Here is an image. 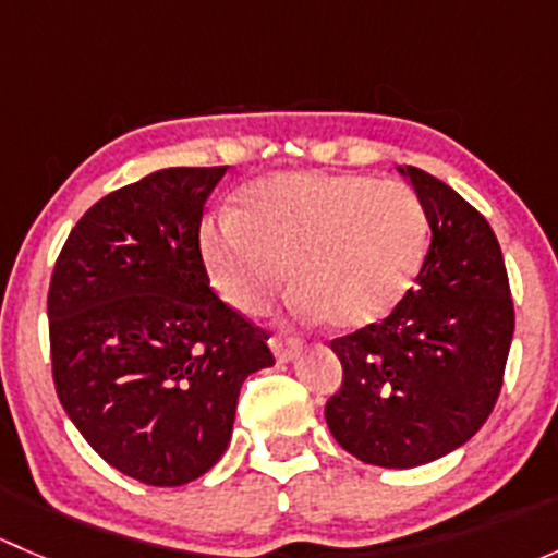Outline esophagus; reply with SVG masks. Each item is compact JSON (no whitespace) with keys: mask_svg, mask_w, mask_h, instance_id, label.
<instances>
[{"mask_svg":"<svg viewBox=\"0 0 558 558\" xmlns=\"http://www.w3.org/2000/svg\"><path fill=\"white\" fill-rule=\"evenodd\" d=\"M269 348H272V353L278 362H294L302 351L300 342L291 340V337H280V335H275L272 340H269Z\"/></svg>","mask_w":558,"mask_h":558,"instance_id":"34e87169","label":"esophagus"}]
</instances>
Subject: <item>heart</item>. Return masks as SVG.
Masks as SVG:
<instances>
[{"mask_svg":"<svg viewBox=\"0 0 558 558\" xmlns=\"http://www.w3.org/2000/svg\"><path fill=\"white\" fill-rule=\"evenodd\" d=\"M202 262L234 311L262 315L291 278L294 313L359 331L410 294L429 251V216L408 183L283 172L247 185L238 213L202 223Z\"/></svg>","mask_w":558,"mask_h":558,"instance_id":"heart-1","label":"heart"}]
</instances>
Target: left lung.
I'll return each instance as SVG.
<instances>
[{"label": "left lung", "instance_id": "obj_1", "mask_svg": "<svg viewBox=\"0 0 558 558\" xmlns=\"http://www.w3.org/2000/svg\"><path fill=\"white\" fill-rule=\"evenodd\" d=\"M429 216L415 289L380 324L331 340L342 386L326 402L335 440L364 464L410 470L464 446L502 388L513 300L497 234L418 167H397Z\"/></svg>", "mask_w": 558, "mask_h": 558}]
</instances>
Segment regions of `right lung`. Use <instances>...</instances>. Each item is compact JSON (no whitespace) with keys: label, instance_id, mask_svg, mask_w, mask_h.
I'll use <instances>...</instances> for the list:
<instances>
[{"label":"right lung","instance_id":"add662e5","mask_svg":"<svg viewBox=\"0 0 558 558\" xmlns=\"http://www.w3.org/2000/svg\"><path fill=\"white\" fill-rule=\"evenodd\" d=\"M227 167H170L99 199L48 291L53 384L110 466L148 486L205 475L232 440L240 386L272 367L267 331L221 302L199 251Z\"/></svg>","mask_w":558,"mask_h":558}]
</instances>
